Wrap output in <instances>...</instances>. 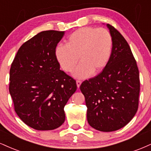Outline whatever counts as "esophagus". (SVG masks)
Returning a JSON list of instances; mask_svg holds the SVG:
<instances>
[{"label":"esophagus","mask_w":151,"mask_h":151,"mask_svg":"<svg viewBox=\"0 0 151 151\" xmlns=\"http://www.w3.org/2000/svg\"><path fill=\"white\" fill-rule=\"evenodd\" d=\"M81 83V80H77V86L78 88H79V86H80Z\"/></svg>","instance_id":"1"}]
</instances>
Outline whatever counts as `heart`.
<instances>
[{"label":"heart","mask_w":151,"mask_h":151,"mask_svg":"<svg viewBox=\"0 0 151 151\" xmlns=\"http://www.w3.org/2000/svg\"><path fill=\"white\" fill-rule=\"evenodd\" d=\"M113 41L112 35L103 28L81 27L72 32L66 45H59L55 56L62 68L70 72L78 61L81 63L74 71L77 78H86L92 72L99 73L108 65L111 57Z\"/></svg>","instance_id":"1"}]
</instances>
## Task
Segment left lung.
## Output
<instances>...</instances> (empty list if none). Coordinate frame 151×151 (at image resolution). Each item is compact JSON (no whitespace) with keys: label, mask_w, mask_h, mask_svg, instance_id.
<instances>
[{"label":"left lung","mask_w":151,"mask_h":151,"mask_svg":"<svg viewBox=\"0 0 151 151\" xmlns=\"http://www.w3.org/2000/svg\"><path fill=\"white\" fill-rule=\"evenodd\" d=\"M113 41L111 57L101 73L83 81L80 90L85 97L87 120L101 132L124 127L139 107V72L127 41L119 32L107 24Z\"/></svg>","instance_id":"1"}]
</instances>
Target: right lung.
Returning a JSON list of instances; mask_svg holds the SVG:
<instances>
[{
  "mask_svg": "<svg viewBox=\"0 0 151 151\" xmlns=\"http://www.w3.org/2000/svg\"><path fill=\"white\" fill-rule=\"evenodd\" d=\"M65 32H41L22 45L11 64L9 91L14 111L36 130L64 123V108L77 90L76 81L60 70L55 56Z\"/></svg>",
  "mask_w": 151,
  "mask_h": 151,
  "instance_id": "right-lung-1",
  "label": "right lung"
}]
</instances>
